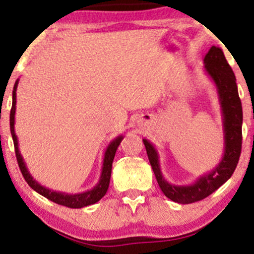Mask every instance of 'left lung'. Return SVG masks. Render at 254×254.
<instances>
[{
  "mask_svg": "<svg viewBox=\"0 0 254 254\" xmlns=\"http://www.w3.org/2000/svg\"><path fill=\"white\" fill-rule=\"evenodd\" d=\"M204 70L216 86L221 113H222L224 150L222 159L216 167L200 176L190 185H174L168 183L164 178L156 148L148 139H143L148 159L160 189L166 197L180 204L198 202L216 191L234 173L241 153L243 106L239 98L237 78L220 48L211 46L210 50L205 55Z\"/></svg>",
  "mask_w": 254,
  "mask_h": 254,
  "instance_id": "obj_1",
  "label": "left lung"
}]
</instances>
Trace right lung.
Here are the masks:
<instances>
[{"label":"right lung","mask_w":254,"mask_h":254,"mask_svg":"<svg viewBox=\"0 0 254 254\" xmlns=\"http://www.w3.org/2000/svg\"><path fill=\"white\" fill-rule=\"evenodd\" d=\"M19 80H16L15 84H14L13 89V104H11V110H10V133L13 137L14 142V148H15V155L17 164H19L20 171H21L22 176H24L25 180L27 182L28 185L33 189L34 191L38 192L39 194H42L48 199L52 200V202L60 204V205L68 206V208L72 209H80L83 206L92 205V204L99 202V200L106 194L107 189L110 185V179H111V171H112V162L115 159L116 151H117L119 144H121L123 136H118L113 139L112 142H110V144L107 145L106 150L104 154V161H103V168H101V174L99 178V182L92 190H87L81 193H66V192H60V191H54L50 189L45 188V186L40 185L39 183L31 176L30 171L26 167V164L22 159L21 153L19 150V142H17V136L15 135V130H14V124H15V110H16V88Z\"/></svg>","instance_id":"obj_1"}]
</instances>
